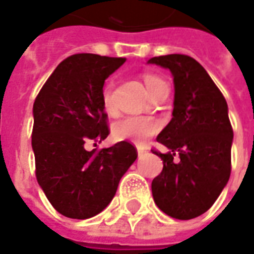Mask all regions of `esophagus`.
Wrapping results in <instances>:
<instances>
[{"label": "esophagus", "instance_id": "34e87169", "mask_svg": "<svg viewBox=\"0 0 254 254\" xmlns=\"http://www.w3.org/2000/svg\"><path fill=\"white\" fill-rule=\"evenodd\" d=\"M145 152H147V150H145V148H143V147H139V148H137V155H139V158L143 157Z\"/></svg>", "mask_w": 254, "mask_h": 254}]
</instances>
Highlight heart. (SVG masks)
I'll return each instance as SVG.
<instances>
[{
  "mask_svg": "<svg viewBox=\"0 0 254 254\" xmlns=\"http://www.w3.org/2000/svg\"><path fill=\"white\" fill-rule=\"evenodd\" d=\"M144 84L145 88L148 90L150 96L155 92L158 86L164 84V81L154 74H145L144 75ZM111 92H113V85L109 84L104 86L102 93V102L106 111L111 113L114 110L113 106V97H111ZM159 129V124L152 118H147V117H127L121 121H118L113 127V134L117 140H127V141H132L134 144H144L145 140L150 139L152 134H155Z\"/></svg>",
  "mask_w": 254,
  "mask_h": 254,
  "instance_id": "b5f03b06",
  "label": "heart"
}]
</instances>
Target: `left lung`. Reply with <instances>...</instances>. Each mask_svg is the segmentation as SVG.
<instances>
[{
	"mask_svg": "<svg viewBox=\"0 0 254 254\" xmlns=\"http://www.w3.org/2000/svg\"><path fill=\"white\" fill-rule=\"evenodd\" d=\"M147 63L168 68L175 84L173 118L157 137L169 152L152 151L164 161L151 183L152 198L170 217L194 219L210 209L230 179L234 132L228 106L206 70L187 55Z\"/></svg>",
	"mask_w": 254,
	"mask_h": 254,
	"instance_id": "8db88e82",
	"label": "left lung"
}]
</instances>
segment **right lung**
I'll use <instances>...</instances> for the list:
<instances>
[{"instance_id":"add662e5","label":"right lung","mask_w":254,"mask_h":254,"mask_svg":"<svg viewBox=\"0 0 254 254\" xmlns=\"http://www.w3.org/2000/svg\"><path fill=\"white\" fill-rule=\"evenodd\" d=\"M124 63V58L72 55L56 67L35 99V176L48 201L65 217L89 219L106 209L137 158L127 141L100 151L85 148L88 141L102 143L109 136L103 86Z\"/></svg>"}]
</instances>
